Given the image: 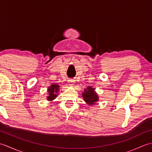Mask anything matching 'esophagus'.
<instances>
[{"instance_id": "obj_1", "label": "esophagus", "mask_w": 152, "mask_h": 152, "mask_svg": "<svg viewBox=\"0 0 152 152\" xmlns=\"http://www.w3.org/2000/svg\"><path fill=\"white\" fill-rule=\"evenodd\" d=\"M69 85H70V86H72V85H74V81L73 80H69Z\"/></svg>"}]
</instances>
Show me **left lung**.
<instances>
[{"instance_id":"left-lung-1","label":"left lung","mask_w":152,"mask_h":152,"mask_svg":"<svg viewBox=\"0 0 152 152\" xmlns=\"http://www.w3.org/2000/svg\"><path fill=\"white\" fill-rule=\"evenodd\" d=\"M84 101L89 105H93L98 101V96L95 92V89L92 88L91 86L88 87L86 89H84V92L82 93Z\"/></svg>"}]
</instances>
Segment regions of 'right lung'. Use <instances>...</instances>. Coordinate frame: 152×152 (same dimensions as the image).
I'll return each mask as SVG.
<instances>
[{
  "label": "right lung",
  "instance_id": "right-lung-1",
  "mask_svg": "<svg viewBox=\"0 0 152 152\" xmlns=\"http://www.w3.org/2000/svg\"><path fill=\"white\" fill-rule=\"evenodd\" d=\"M59 86L57 84H53L50 86V88H48V91L49 96H48L47 99L49 100V101H52L54 99H56L57 96V93L59 91Z\"/></svg>",
  "mask_w": 152,
  "mask_h": 152
}]
</instances>
